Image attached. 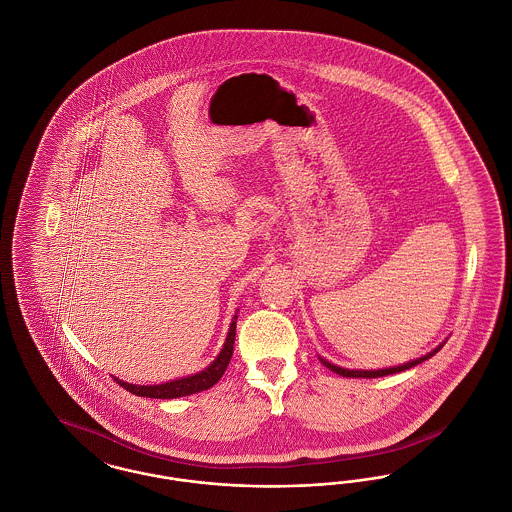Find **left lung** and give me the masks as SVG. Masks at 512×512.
<instances>
[{"mask_svg":"<svg viewBox=\"0 0 512 512\" xmlns=\"http://www.w3.org/2000/svg\"><path fill=\"white\" fill-rule=\"evenodd\" d=\"M441 347H443V343L438 345L434 351H430L428 355H424V357H420V359H414V361H411V363H405V365L399 366H391V368H380V370H347V368H341V366L328 363L326 359H320V363L326 366V368H330L332 372H336V374H340V376H345V378H378V376H388V374L403 372V370H407V368H413V366L420 365V363H424L426 359L434 357V355L438 353Z\"/></svg>","mask_w":512,"mask_h":512,"instance_id":"1","label":"left lung"}]
</instances>
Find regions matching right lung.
<instances>
[{"label":"right lung","instance_id":"obj_1","mask_svg":"<svg viewBox=\"0 0 512 512\" xmlns=\"http://www.w3.org/2000/svg\"><path fill=\"white\" fill-rule=\"evenodd\" d=\"M236 320H238V317H234L232 324H230V330H228L226 341L220 349L219 357L205 370H201L197 374H192L188 378H180V380H172L167 384H159V386H136V384H126V382L117 380V378L115 380L121 384L124 390L130 391L134 395H140V397H153V399H176V397L192 395L197 391L209 390L222 378L226 366L232 359L234 340H236Z\"/></svg>","mask_w":512,"mask_h":512}]
</instances>
